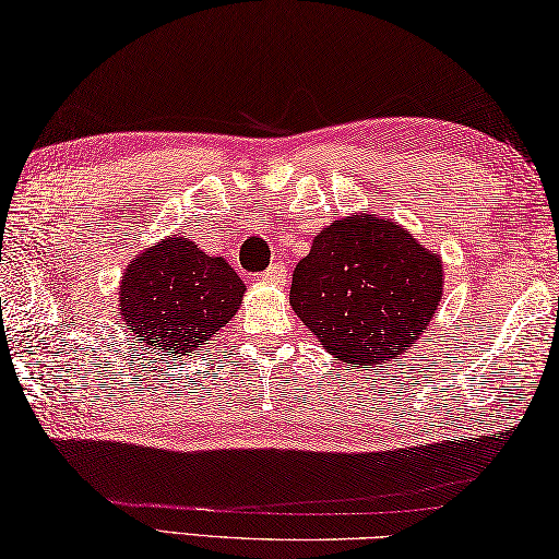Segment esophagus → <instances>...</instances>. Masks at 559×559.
<instances>
[{
	"instance_id": "1",
	"label": "esophagus",
	"mask_w": 559,
	"mask_h": 559,
	"mask_svg": "<svg viewBox=\"0 0 559 559\" xmlns=\"http://www.w3.org/2000/svg\"><path fill=\"white\" fill-rule=\"evenodd\" d=\"M287 277H289V267L284 263L272 265L270 270L263 272V275H260V280L267 282V284H282V282H287Z\"/></svg>"
}]
</instances>
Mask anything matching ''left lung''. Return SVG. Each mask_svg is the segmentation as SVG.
I'll list each match as a JSON object with an SVG mask.
<instances>
[{
  "instance_id": "obj_1",
  "label": "left lung",
  "mask_w": 559,
  "mask_h": 559,
  "mask_svg": "<svg viewBox=\"0 0 559 559\" xmlns=\"http://www.w3.org/2000/svg\"><path fill=\"white\" fill-rule=\"evenodd\" d=\"M441 294L437 250L385 216L352 214L313 238L289 304L330 355L371 371L423 337Z\"/></svg>"
}]
</instances>
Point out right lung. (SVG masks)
<instances>
[{
    "label": "right lung",
    "instance_id": "obj_1",
    "mask_svg": "<svg viewBox=\"0 0 559 559\" xmlns=\"http://www.w3.org/2000/svg\"><path fill=\"white\" fill-rule=\"evenodd\" d=\"M118 294L132 340L168 359L219 333L241 309L246 284L224 258L176 234L132 258Z\"/></svg>",
    "mask_w": 559,
    "mask_h": 559
}]
</instances>
